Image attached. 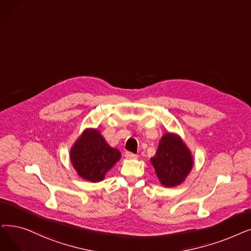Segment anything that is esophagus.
<instances>
[{
	"label": "esophagus",
	"instance_id": "obj_1",
	"mask_svg": "<svg viewBox=\"0 0 251 251\" xmlns=\"http://www.w3.org/2000/svg\"><path fill=\"white\" fill-rule=\"evenodd\" d=\"M125 157L127 159H136L137 158V155L136 154H133V152L131 151H126L125 152Z\"/></svg>",
	"mask_w": 251,
	"mask_h": 251
}]
</instances>
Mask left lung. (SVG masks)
<instances>
[{
	"mask_svg": "<svg viewBox=\"0 0 251 251\" xmlns=\"http://www.w3.org/2000/svg\"><path fill=\"white\" fill-rule=\"evenodd\" d=\"M151 162L161 183L169 188L180 184L193 167L191 151L179 136L172 133L162 136Z\"/></svg>",
	"mask_w": 251,
	"mask_h": 251,
	"instance_id": "left-lung-1",
	"label": "left lung"
}]
</instances>
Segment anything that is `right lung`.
I'll use <instances>...</instances> for the list:
<instances>
[{
    "label": "right lung",
    "instance_id": "add662e5",
    "mask_svg": "<svg viewBox=\"0 0 251 251\" xmlns=\"http://www.w3.org/2000/svg\"><path fill=\"white\" fill-rule=\"evenodd\" d=\"M120 158L121 152L108 146L95 129L85 130L71 150L74 168L82 178L92 182L102 180Z\"/></svg>",
    "mask_w": 251,
    "mask_h": 251
}]
</instances>
